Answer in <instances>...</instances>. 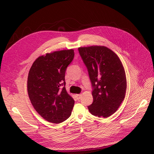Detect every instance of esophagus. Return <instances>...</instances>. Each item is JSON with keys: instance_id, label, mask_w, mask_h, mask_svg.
<instances>
[{"instance_id": "1", "label": "esophagus", "mask_w": 154, "mask_h": 154, "mask_svg": "<svg viewBox=\"0 0 154 154\" xmlns=\"http://www.w3.org/2000/svg\"><path fill=\"white\" fill-rule=\"evenodd\" d=\"M76 99L77 100H80L81 97H82V94H76Z\"/></svg>"}]
</instances>
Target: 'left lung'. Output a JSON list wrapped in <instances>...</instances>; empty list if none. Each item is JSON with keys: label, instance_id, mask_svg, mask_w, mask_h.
Here are the masks:
<instances>
[{"label": "left lung", "instance_id": "1", "mask_svg": "<svg viewBox=\"0 0 154 154\" xmlns=\"http://www.w3.org/2000/svg\"><path fill=\"white\" fill-rule=\"evenodd\" d=\"M78 51L94 87L88 110L94 116L108 118L117 111L125 96L127 78L122 62L105 46L80 47Z\"/></svg>", "mask_w": 154, "mask_h": 154}]
</instances>
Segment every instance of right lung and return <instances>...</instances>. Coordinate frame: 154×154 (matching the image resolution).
Wrapping results in <instances>:
<instances>
[{"instance_id": "1", "label": "right lung", "mask_w": 154, "mask_h": 154, "mask_svg": "<svg viewBox=\"0 0 154 154\" xmlns=\"http://www.w3.org/2000/svg\"><path fill=\"white\" fill-rule=\"evenodd\" d=\"M74 56L72 49L46 53L37 58L29 70L27 92L31 103L49 122L60 123L71 114L74 100L65 87V73Z\"/></svg>"}]
</instances>
